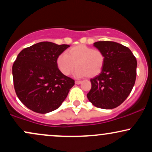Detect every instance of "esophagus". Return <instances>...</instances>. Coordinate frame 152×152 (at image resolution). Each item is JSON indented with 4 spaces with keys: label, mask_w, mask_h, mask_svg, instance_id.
<instances>
[{
    "label": "esophagus",
    "mask_w": 152,
    "mask_h": 152,
    "mask_svg": "<svg viewBox=\"0 0 152 152\" xmlns=\"http://www.w3.org/2000/svg\"><path fill=\"white\" fill-rule=\"evenodd\" d=\"M75 83H76V84H81V81H75Z\"/></svg>",
    "instance_id": "1"
}]
</instances>
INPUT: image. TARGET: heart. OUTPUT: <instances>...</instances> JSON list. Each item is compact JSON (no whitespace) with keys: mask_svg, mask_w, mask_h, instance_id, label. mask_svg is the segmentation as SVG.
Returning <instances> with one entry per match:
<instances>
[{"mask_svg":"<svg viewBox=\"0 0 152 152\" xmlns=\"http://www.w3.org/2000/svg\"><path fill=\"white\" fill-rule=\"evenodd\" d=\"M104 60L102 51L80 44L69 48L67 53L60 54L56 62L58 69L65 76H69L76 66L74 73L75 77L92 78L100 74Z\"/></svg>","mask_w":152,"mask_h":152,"instance_id":"heart-1","label":"heart"}]
</instances>
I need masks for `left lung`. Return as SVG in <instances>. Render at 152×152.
<instances>
[{
  "label": "left lung",
  "mask_w": 152,
  "mask_h": 152,
  "mask_svg": "<svg viewBox=\"0 0 152 152\" xmlns=\"http://www.w3.org/2000/svg\"><path fill=\"white\" fill-rule=\"evenodd\" d=\"M105 56L101 73L90 81L88 101L96 107L112 109L126 100L134 86L137 61L131 50L114 41L94 43Z\"/></svg>",
  "instance_id": "obj_1"
}]
</instances>
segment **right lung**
Instances as JSON below:
<instances>
[{
    "label": "right lung",
    "mask_w": 152,
    "mask_h": 152,
    "mask_svg": "<svg viewBox=\"0 0 152 152\" xmlns=\"http://www.w3.org/2000/svg\"><path fill=\"white\" fill-rule=\"evenodd\" d=\"M70 46L40 42L19 53L12 68L17 96L29 109L46 114L57 109L75 84L61 72L57 58Z\"/></svg>",
    "instance_id": "obj_1"
}]
</instances>
